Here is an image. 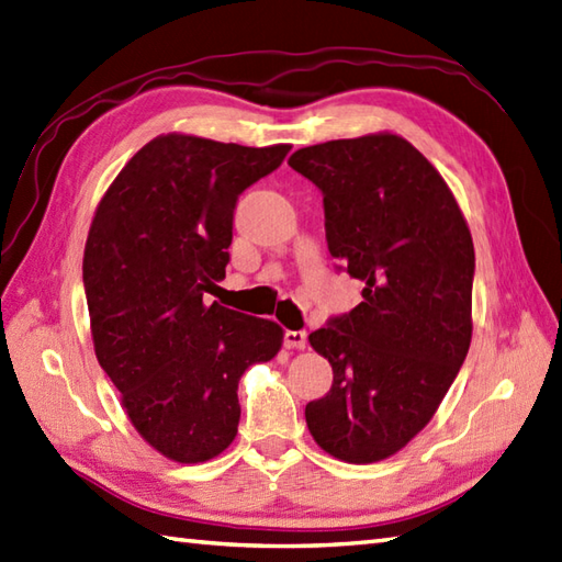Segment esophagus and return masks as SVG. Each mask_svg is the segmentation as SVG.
Returning <instances> with one entry per match:
<instances>
[{
	"label": "esophagus",
	"instance_id": "34e87169",
	"mask_svg": "<svg viewBox=\"0 0 562 562\" xmlns=\"http://www.w3.org/2000/svg\"><path fill=\"white\" fill-rule=\"evenodd\" d=\"M283 344H285V348H297V351H301V348L307 346V334L289 329L283 334Z\"/></svg>",
	"mask_w": 562,
	"mask_h": 562
}]
</instances>
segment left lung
<instances>
[{"mask_svg":"<svg viewBox=\"0 0 562 562\" xmlns=\"http://www.w3.org/2000/svg\"><path fill=\"white\" fill-rule=\"evenodd\" d=\"M331 257L363 303L310 334L334 382L305 406L315 442L348 464L392 457L428 426L471 344L473 243L450 187L396 134L301 148Z\"/></svg>","mask_w":562,"mask_h":562,"instance_id":"obj_1","label":"left lung"}]
</instances>
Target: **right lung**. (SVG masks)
Here are the masks:
<instances>
[{
	"instance_id": "right-lung-1",
	"label": "right lung",
	"mask_w": 562,
	"mask_h": 562,
	"mask_svg": "<svg viewBox=\"0 0 562 562\" xmlns=\"http://www.w3.org/2000/svg\"><path fill=\"white\" fill-rule=\"evenodd\" d=\"M289 144L252 148L164 134L108 187L83 249L95 358L142 438L196 464L238 435V382L279 353L283 329L204 295L226 277L238 196Z\"/></svg>"
}]
</instances>
